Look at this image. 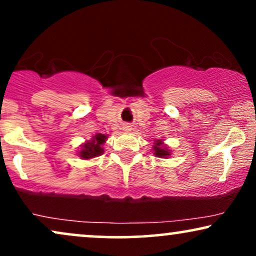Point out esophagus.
<instances>
[{
  "mask_svg": "<svg viewBox=\"0 0 256 256\" xmlns=\"http://www.w3.org/2000/svg\"><path fill=\"white\" fill-rule=\"evenodd\" d=\"M122 130H124L125 132H130L132 130L131 125L130 124H125L124 126H122Z\"/></svg>",
  "mask_w": 256,
  "mask_h": 256,
  "instance_id": "obj_1",
  "label": "esophagus"
}]
</instances>
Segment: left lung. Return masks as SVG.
Wrapping results in <instances>:
<instances>
[{
	"instance_id": "1",
	"label": "left lung",
	"mask_w": 256,
	"mask_h": 256,
	"mask_svg": "<svg viewBox=\"0 0 256 256\" xmlns=\"http://www.w3.org/2000/svg\"><path fill=\"white\" fill-rule=\"evenodd\" d=\"M154 151L157 157L166 158L170 156V150L166 146H163V142L162 140H156V143L154 145Z\"/></svg>"
}]
</instances>
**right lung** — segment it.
Returning <instances> with one entry per match:
<instances>
[{"mask_svg":"<svg viewBox=\"0 0 256 256\" xmlns=\"http://www.w3.org/2000/svg\"><path fill=\"white\" fill-rule=\"evenodd\" d=\"M106 138H108L106 134H96L90 142L82 145V151L79 152V156L82 160H90V158H94L102 154V152H104L102 144L106 142Z\"/></svg>","mask_w":256,"mask_h":256,"instance_id":"1","label":"right lung"}]
</instances>
